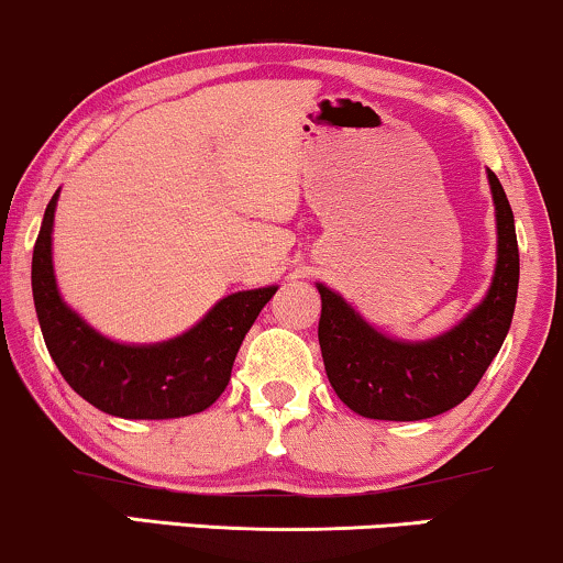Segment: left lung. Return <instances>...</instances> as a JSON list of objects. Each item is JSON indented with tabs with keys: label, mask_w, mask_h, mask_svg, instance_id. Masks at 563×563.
<instances>
[{
	"label": "left lung",
	"mask_w": 563,
	"mask_h": 563,
	"mask_svg": "<svg viewBox=\"0 0 563 563\" xmlns=\"http://www.w3.org/2000/svg\"><path fill=\"white\" fill-rule=\"evenodd\" d=\"M488 174L496 210V267L490 286L452 330L400 340L366 322L338 290L322 296L319 347L332 389L347 408L376 421H423L452 410L486 374L507 338L519 286L515 216L501 181Z\"/></svg>",
	"instance_id": "obj_1"
}]
</instances>
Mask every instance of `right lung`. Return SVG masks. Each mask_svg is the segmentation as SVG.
I'll use <instances>...</instances> for the list:
<instances>
[{
    "label": "right lung",
    "mask_w": 563,
    "mask_h": 563,
    "mask_svg": "<svg viewBox=\"0 0 563 563\" xmlns=\"http://www.w3.org/2000/svg\"><path fill=\"white\" fill-rule=\"evenodd\" d=\"M44 212L33 249V303L41 332L69 387L92 408L132 421H166L208 410L223 395L233 361L277 286L239 290L195 327L161 343H119L90 327L64 301L54 275V212Z\"/></svg>",
    "instance_id": "1"
}]
</instances>
